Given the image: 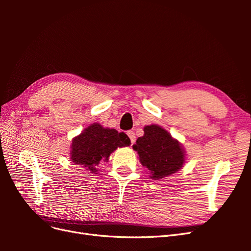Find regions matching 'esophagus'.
<instances>
[{"mask_svg":"<svg viewBox=\"0 0 251 251\" xmlns=\"http://www.w3.org/2000/svg\"><path fill=\"white\" fill-rule=\"evenodd\" d=\"M126 134H127V136H128V138H130V140H131V144L133 146V144L135 143V140H136L135 133H134L133 131H128Z\"/></svg>","mask_w":251,"mask_h":251,"instance_id":"34e87169","label":"esophagus"}]
</instances>
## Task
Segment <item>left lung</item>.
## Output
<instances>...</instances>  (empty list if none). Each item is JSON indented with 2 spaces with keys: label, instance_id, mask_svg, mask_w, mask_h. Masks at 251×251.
I'll list each match as a JSON object with an SVG mask.
<instances>
[{
  "label": "left lung",
  "instance_id": "obj_1",
  "mask_svg": "<svg viewBox=\"0 0 251 251\" xmlns=\"http://www.w3.org/2000/svg\"><path fill=\"white\" fill-rule=\"evenodd\" d=\"M133 149L139 161L151 172V178L160 180L178 172L185 162V151L180 142L158 125L146 126Z\"/></svg>",
  "mask_w": 251,
  "mask_h": 251
}]
</instances>
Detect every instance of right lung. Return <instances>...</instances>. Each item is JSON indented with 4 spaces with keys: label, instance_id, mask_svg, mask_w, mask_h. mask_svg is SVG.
<instances>
[{
    "label": "right lung",
    "instance_id": "1",
    "mask_svg": "<svg viewBox=\"0 0 251 251\" xmlns=\"http://www.w3.org/2000/svg\"><path fill=\"white\" fill-rule=\"evenodd\" d=\"M130 144V138L124 132L118 133L115 128L95 123L72 139L70 159L89 173L96 174L100 162L108 161L114 151Z\"/></svg>",
    "mask_w": 251,
    "mask_h": 251
}]
</instances>
